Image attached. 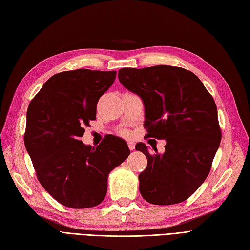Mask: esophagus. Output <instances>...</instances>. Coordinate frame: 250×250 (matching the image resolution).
I'll return each mask as SVG.
<instances>
[{
    "mask_svg": "<svg viewBox=\"0 0 250 250\" xmlns=\"http://www.w3.org/2000/svg\"><path fill=\"white\" fill-rule=\"evenodd\" d=\"M127 146H129V149L130 150H134L135 148V143L134 142H127Z\"/></svg>",
    "mask_w": 250,
    "mask_h": 250,
    "instance_id": "obj_1",
    "label": "esophagus"
}]
</instances>
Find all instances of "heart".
Listing matches in <instances>:
<instances>
[{"mask_svg": "<svg viewBox=\"0 0 250 250\" xmlns=\"http://www.w3.org/2000/svg\"><path fill=\"white\" fill-rule=\"evenodd\" d=\"M121 134L126 136V135H129V132H127V131H123V132H121Z\"/></svg>", "mask_w": 250, "mask_h": 250, "instance_id": "heart-1", "label": "heart"}]
</instances>
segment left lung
Segmentation results:
<instances>
[{
    "instance_id": "8db88e82",
    "label": "left lung",
    "mask_w": 250,
    "mask_h": 250,
    "mask_svg": "<svg viewBox=\"0 0 250 250\" xmlns=\"http://www.w3.org/2000/svg\"><path fill=\"white\" fill-rule=\"evenodd\" d=\"M118 79L142 98L147 136L166 141L163 154L136 144L148 160L138 176L141 195L159 206L187 200L205 182L222 139L214 99L197 75L180 67L123 68Z\"/></svg>"
}]
</instances>
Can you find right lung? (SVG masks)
I'll return each mask as SVG.
<instances>
[{
  "label": "right lung",
  "mask_w": 250,
  "mask_h": 250,
  "mask_svg": "<svg viewBox=\"0 0 250 250\" xmlns=\"http://www.w3.org/2000/svg\"><path fill=\"white\" fill-rule=\"evenodd\" d=\"M116 71L77 69L51 77L27 108L24 144L37 178L60 204L96 207L105 198L107 178L130 154L123 138L106 135L97 147L80 141L96 119L97 103Z\"/></svg>",
  "instance_id": "right-lung-1"
}]
</instances>
